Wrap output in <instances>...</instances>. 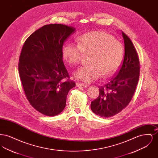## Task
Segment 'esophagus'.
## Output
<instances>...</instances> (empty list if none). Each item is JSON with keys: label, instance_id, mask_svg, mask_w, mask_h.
<instances>
[{"label": "esophagus", "instance_id": "obj_1", "mask_svg": "<svg viewBox=\"0 0 158 158\" xmlns=\"http://www.w3.org/2000/svg\"><path fill=\"white\" fill-rule=\"evenodd\" d=\"M76 86H77V87H79V86H80V87H81V86H82V87H83V88H86V87L88 86V85H87L80 82H76Z\"/></svg>", "mask_w": 158, "mask_h": 158}]
</instances>
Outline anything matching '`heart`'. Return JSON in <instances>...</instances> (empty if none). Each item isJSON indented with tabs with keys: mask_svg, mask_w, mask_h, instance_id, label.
Wrapping results in <instances>:
<instances>
[{
	"mask_svg": "<svg viewBox=\"0 0 158 158\" xmlns=\"http://www.w3.org/2000/svg\"><path fill=\"white\" fill-rule=\"evenodd\" d=\"M77 45L65 43L62 47L64 59L70 65L80 62L84 54H90L89 65L79 68L74 73L75 77L90 83L104 74L113 76L120 66L123 58L124 48L120 41L104 31H95L77 38Z\"/></svg>",
	"mask_w": 158,
	"mask_h": 158,
	"instance_id": "1",
	"label": "heart"
}]
</instances>
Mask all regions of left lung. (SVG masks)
<instances>
[{
  "label": "left lung",
  "instance_id": "left-lung-1",
  "mask_svg": "<svg viewBox=\"0 0 158 158\" xmlns=\"http://www.w3.org/2000/svg\"><path fill=\"white\" fill-rule=\"evenodd\" d=\"M124 56L120 69L109 82L99 88V95L92 101V111L104 118L113 117L127 106L135 92L140 76V61L135 47L122 31Z\"/></svg>",
  "mask_w": 158,
  "mask_h": 158
}]
</instances>
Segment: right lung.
<instances>
[{"label":"right lung","instance_id":"1","mask_svg":"<svg viewBox=\"0 0 158 158\" xmlns=\"http://www.w3.org/2000/svg\"><path fill=\"white\" fill-rule=\"evenodd\" d=\"M75 31L63 24L45 25L23 45L18 70L24 93L31 105L47 116L63 111L69 91L76 86L62 55L64 42Z\"/></svg>","mask_w":158,"mask_h":158}]
</instances>
